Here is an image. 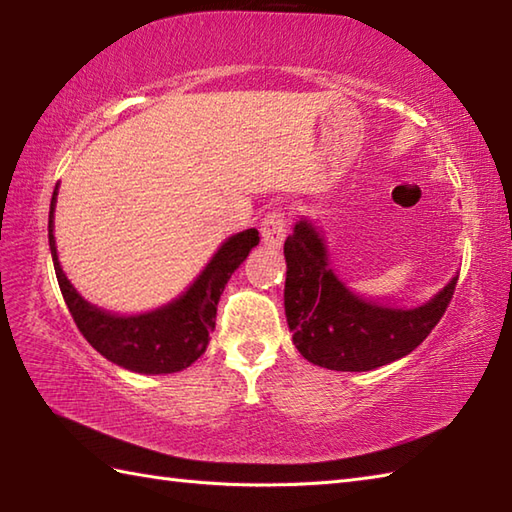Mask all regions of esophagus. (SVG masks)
I'll list each match as a JSON object with an SVG mask.
<instances>
[{"instance_id": "1", "label": "esophagus", "mask_w": 512, "mask_h": 512, "mask_svg": "<svg viewBox=\"0 0 512 512\" xmlns=\"http://www.w3.org/2000/svg\"><path fill=\"white\" fill-rule=\"evenodd\" d=\"M286 228L288 226L284 220V213L281 211L268 213L262 222V242L273 250L281 248V244H284V239H286Z\"/></svg>"}]
</instances>
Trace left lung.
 Returning <instances> with one entry per match:
<instances>
[{
	"instance_id": "1",
	"label": "left lung",
	"mask_w": 512,
	"mask_h": 512,
	"mask_svg": "<svg viewBox=\"0 0 512 512\" xmlns=\"http://www.w3.org/2000/svg\"><path fill=\"white\" fill-rule=\"evenodd\" d=\"M284 255L292 343L310 363L336 372H369L416 350L442 319L458 284L455 275L418 308L358 297L334 275L323 237L306 217L288 235Z\"/></svg>"
}]
</instances>
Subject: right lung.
I'll return each mask as SVG.
<instances>
[{"instance_id":"1","label":"right lung","mask_w":512,"mask_h":512,"mask_svg":"<svg viewBox=\"0 0 512 512\" xmlns=\"http://www.w3.org/2000/svg\"><path fill=\"white\" fill-rule=\"evenodd\" d=\"M57 193L59 187H54L48 215L50 253L65 306L85 341L107 361L136 374H173L198 361L215 328L217 301L222 297L224 286L250 250L259 244L257 228H246L228 237L198 279L178 299L158 310L121 317L85 301L61 270L52 233Z\"/></svg>"}]
</instances>
